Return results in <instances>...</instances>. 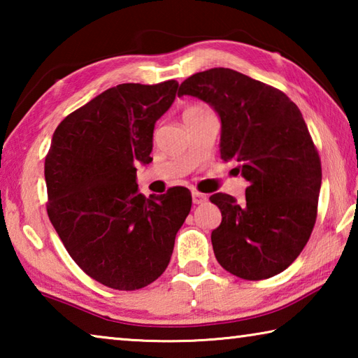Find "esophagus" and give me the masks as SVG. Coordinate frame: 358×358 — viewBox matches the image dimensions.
<instances>
[{"mask_svg":"<svg viewBox=\"0 0 358 358\" xmlns=\"http://www.w3.org/2000/svg\"><path fill=\"white\" fill-rule=\"evenodd\" d=\"M192 202L196 203V205L207 202V196H205V194L197 192V191H192Z\"/></svg>","mask_w":358,"mask_h":358,"instance_id":"1","label":"esophagus"}]
</instances>
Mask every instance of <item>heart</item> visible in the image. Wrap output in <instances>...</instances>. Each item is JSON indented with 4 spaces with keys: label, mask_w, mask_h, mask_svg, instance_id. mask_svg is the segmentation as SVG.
Listing matches in <instances>:
<instances>
[{
    "label": "heart",
    "mask_w": 358,
    "mask_h": 358,
    "mask_svg": "<svg viewBox=\"0 0 358 358\" xmlns=\"http://www.w3.org/2000/svg\"><path fill=\"white\" fill-rule=\"evenodd\" d=\"M203 112H207L203 107H201V106H194V107L186 108L185 115H199V113H203Z\"/></svg>",
    "instance_id": "1"
}]
</instances>
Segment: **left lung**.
I'll use <instances>...</instances> for the list:
<instances>
[{
	"mask_svg": "<svg viewBox=\"0 0 358 358\" xmlns=\"http://www.w3.org/2000/svg\"><path fill=\"white\" fill-rule=\"evenodd\" d=\"M202 99L221 118L222 161L248 181L246 202L216 192L222 221L211 232L224 270L250 281L281 273L310 240L322 169L300 108L270 85L227 68L191 76L178 96Z\"/></svg>",
	"mask_w": 358,
	"mask_h": 358,
	"instance_id": "8db88e82",
	"label": "left lung"
}]
</instances>
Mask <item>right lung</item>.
<instances>
[{"label":"right lung","instance_id":"1","mask_svg":"<svg viewBox=\"0 0 358 358\" xmlns=\"http://www.w3.org/2000/svg\"><path fill=\"white\" fill-rule=\"evenodd\" d=\"M178 82L121 83L68 115L45 156L47 213L69 256L101 284L142 289L171 262L191 210L183 186L147 199L136 166L150 164L155 123Z\"/></svg>","mask_w":358,"mask_h":358}]
</instances>
